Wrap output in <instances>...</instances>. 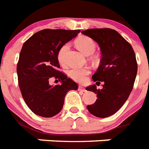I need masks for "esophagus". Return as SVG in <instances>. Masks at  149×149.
I'll return each instance as SVG.
<instances>
[{
	"instance_id": "obj_1",
	"label": "esophagus",
	"mask_w": 149,
	"mask_h": 149,
	"mask_svg": "<svg viewBox=\"0 0 149 149\" xmlns=\"http://www.w3.org/2000/svg\"><path fill=\"white\" fill-rule=\"evenodd\" d=\"M78 90H79V91H84V92H85V91H86V89L84 88V87H82V86H79V87H78Z\"/></svg>"
}]
</instances>
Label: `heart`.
<instances>
[{
  "label": "heart",
  "instance_id": "1",
  "mask_svg": "<svg viewBox=\"0 0 149 149\" xmlns=\"http://www.w3.org/2000/svg\"><path fill=\"white\" fill-rule=\"evenodd\" d=\"M75 45L78 49L80 50L82 53L86 55L92 54L96 48V44L93 39L86 36H81L78 38L75 41ZM69 45L65 44L60 47L58 52V60L60 64H65V53L68 50ZM91 72V69L89 67H81V68H72L68 71L69 77L77 82H84L86 80L87 76Z\"/></svg>",
  "mask_w": 149,
  "mask_h": 149
}]
</instances>
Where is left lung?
<instances>
[{
    "instance_id": "obj_1",
    "label": "left lung",
    "mask_w": 149,
    "mask_h": 149,
    "mask_svg": "<svg viewBox=\"0 0 149 149\" xmlns=\"http://www.w3.org/2000/svg\"><path fill=\"white\" fill-rule=\"evenodd\" d=\"M82 34L98 44L102 59L92 76L96 84L103 83L102 89L95 84L86 88L97 94V99L87 108L98 118H107L117 112L128 99L136 78L138 65L132 45L115 30L94 28Z\"/></svg>"
}]
</instances>
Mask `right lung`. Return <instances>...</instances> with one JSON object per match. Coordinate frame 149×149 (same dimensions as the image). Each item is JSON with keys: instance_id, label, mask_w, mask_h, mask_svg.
I'll use <instances>...</instances> for the list:
<instances>
[{"instance_id": "obj_1", "label": "right lung", "mask_w": 149, "mask_h": 149, "mask_svg": "<svg viewBox=\"0 0 149 149\" xmlns=\"http://www.w3.org/2000/svg\"><path fill=\"white\" fill-rule=\"evenodd\" d=\"M80 30L44 29L24 43L17 65L18 84L28 108L36 115L51 118L62 109L65 97L70 90H77V83L58 69V52L77 36ZM52 77L62 82L50 86Z\"/></svg>"}]
</instances>
